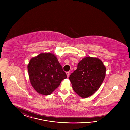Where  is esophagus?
<instances>
[{
    "instance_id": "1",
    "label": "esophagus",
    "mask_w": 130,
    "mask_h": 130,
    "mask_svg": "<svg viewBox=\"0 0 130 130\" xmlns=\"http://www.w3.org/2000/svg\"><path fill=\"white\" fill-rule=\"evenodd\" d=\"M66 75H67V77L68 78V77H69V75H70V73H69V72H66Z\"/></svg>"
}]
</instances>
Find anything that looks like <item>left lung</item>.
Returning <instances> with one entry per match:
<instances>
[{
  "label": "left lung",
  "instance_id": "8db88e82",
  "mask_svg": "<svg viewBox=\"0 0 130 130\" xmlns=\"http://www.w3.org/2000/svg\"><path fill=\"white\" fill-rule=\"evenodd\" d=\"M106 70L102 61L98 58H84L69 77L73 90L82 98L91 96L102 84L106 76Z\"/></svg>",
  "mask_w": 130,
  "mask_h": 130
}]
</instances>
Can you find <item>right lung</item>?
<instances>
[{
  "instance_id": "obj_1",
  "label": "right lung",
  "mask_w": 130,
  "mask_h": 130,
  "mask_svg": "<svg viewBox=\"0 0 130 130\" xmlns=\"http://www.w3.org/2000/svg\"><path fill=\"white\" fill-rule=\"evenodd\" d=\"M29 79L38 93L49 95L59 86L67 75L54 54L41 53L31 58L28 65Z\"/></svg>"
}]
</instances>
